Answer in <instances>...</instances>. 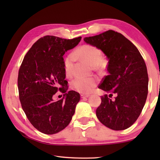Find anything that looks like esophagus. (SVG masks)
Returning a JSON list of instances; mask_svg holds the SVG:
<instances>
[{"mask_svg":"<svg viewBox=\"0 0 160 160\" xmlns=\"http://www.w3.org/2000/svg\"><path fill=\"white\" fill-rule=\"evenodd\" d=\"M89 96H90V95H89V94H86V95H81V98L82 99H85V98H88Z\"/></svg>","mask_w":160,"mask_h":160,"instance_id":"1","label":"esophagus"}]
</instances>
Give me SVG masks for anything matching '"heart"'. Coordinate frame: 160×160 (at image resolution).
Masks as SVG:
<instances>
[{
    "label": "heart",
    "mask_w": 160,
    "mask_h": 160,
    "mask_svg": "<svg viewBox=\"0 0 160 160\" xmlns=\"http://www.w3.org/2000/svg\"><path fill=\"white\" fill-rule=\"evenodd\" d=\"M75 57L81 58L88 62L91 66H98L103 60L101 50L96 47L85 45L77 49L72 55L67 57L65 61V72L67 77H71L73 73ZM96 80L90 77H77L71 81V88L81 93H88L96 86Z\"/></svg>",
    "instance_id": "heart-1"
}]
</instances>
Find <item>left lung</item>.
Masks as SVG:
<instances>
[{"instance_id":"1","label":"left lung","mask_w":160,"mask_h":160,"mask_svg":"<svg viewBox=\"0 0 160 160\" xmlns=\"http://www.w3.org/2000/svg\"><path fill=\"white\" fill-rule=\"evenodd\" d=\"M83 40L98 48L108 60V75L99 88L111 93L109 97L112 93L117 95L115 101L108 95L101 97L97 117L109 129H128L138 118L148 96L149 79L143 57L132 42L112 30Z\"/></svg>"}]
</instances>
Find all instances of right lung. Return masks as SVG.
<instances>
[{"label":"right lung","mask_w":160,"mask_h":160,"mask_svg":"<svg viewBox=\"0 0 160 160\" xmlns=\"http://www.w3.org/2000/svg\"><path fill=\"white\" fill-rule=\"evenodd\" d=\"M81 37L64 39L45 36L34 43L24 57L18 76L19 99L31 123L39 132L55 134L65 129L75 113L80 95L65 88V52L79 44ZM64 98L54 101L57 92Z\"/></svg>","instance_id":"obj_1"}]
</instances>
